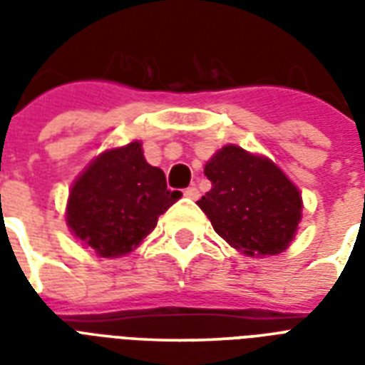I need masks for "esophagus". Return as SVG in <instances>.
<instances>
[{"label":"esophagus","instance_id":"34e87169","mask_svg":"<svg viewBox=\"0 0 365 365\" xmlns=\"http://www.w3.org/2000/svg\"><path fill=\"white\" fill-rule=\"evenodd\" d=\"M183 195H185V197H187V199H193V200H197L199 199V189L195 187V185H191V187H187L185 189V191H183Z\"/></svg>","mask_w":365,"mask_h":365}]
</instances>
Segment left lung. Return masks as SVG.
Returning <instances> with one entry per match:
<instances>
[{
  "instance_id": "1",
  "label": "left lung",
  "mask_w": 365,
  "mask_h": 365,
  "mask_svg": "<svg viewBox=\"0 0 365 365\" xmlns=\"http://www.w3.org/2000/svg\"><path fill=\"white\" fill-rule=\"evenodd\" d=\"M212 189L197 200L223 240L246 255H277L301 222L299 189L272 160L225 145L205 166Z\"/></svg>"
}]
</instances>
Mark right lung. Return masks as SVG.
<instances>
[{"mask_svg": "<svg viewBox=\"0 0 365 365\" xmlns=\"http://www.w3.org/2000/svg\"><path fill=\"white\" fill-rule=\"evenodd\" d=\"M166 189L165 172L143 159L142 142L108 149L71 185L66 222L100 257L136 248L178 199Z\"/></svg>", "mask_w": 365, "mask_h": 365, "instance_id": "1", "label": "right lung"}]
</instances>
